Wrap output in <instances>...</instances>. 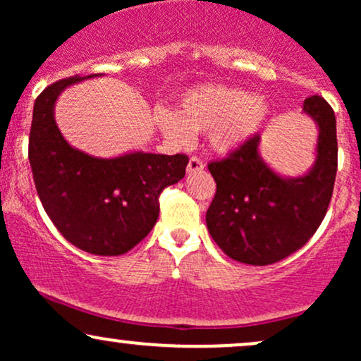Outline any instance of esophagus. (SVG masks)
<instances>
[{
	"label": "esophagus",
	"mask_w": 361,
	"mask_h": 361,
	"mask_svg": "<svg viewBox=\"0 0 361 361\" xmlns=\"http://www.w3.org/2000/svg\"><path fill=\"white\" fill-rule=\"evenodd\" d=\"M204 168H205L204 161H202L200 157L192 156L188 159V166H186V171H188V173H197V171H202V169H204Z\"/></svg>",
	"instance_id": "obj_1"
}]
</instances>
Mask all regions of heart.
<instances>
[{
	"instance_id": "1",
	"label": "heart",
	"mask_w": 361,
	"mask_h": 361,
	"mask_svg": "<svg viewBox=\"0 0 361 361\" xmlns=\"http://www.w3.org/2000/svg\"><path fill=\"white\" fill-rule=\"evenodd\" d=\"M270 117L263 97H252L241 88L204 85L188 90L175 110L161 109L157 123L175 142H192L193 132H209L215 151L231 152L251 140Z\"/></svg>"
}]
</instances>
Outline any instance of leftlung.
I'll return each mask as SVG.
<instances>
[{
  "label": "left lung",
  "instance_id": "1",
  "mask_svg": "<svg viewBox=\"0 0 361 361\" xmlns=\"http://www.w3.org/2000/svg\"><path fill=\"white\" fill-rule=\"evenodd\" d=\"M304 111L319 127L317 159L305 176L281 178L261 161L259 135L209 163L217 190L207 227L217 246L239 263H276L312 238L327 212L338 169L336 117L322 97Z\"/></svg>",
  "mask_w": 361,
  "mask_h": 361
}]
</instances>
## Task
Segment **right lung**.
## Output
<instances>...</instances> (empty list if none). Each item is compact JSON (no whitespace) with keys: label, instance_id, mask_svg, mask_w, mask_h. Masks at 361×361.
Here are the masks:
<instances>
[{"label":"right lung","instance_id":"obj_1","mask_svg":"<svg viewBox=\"0 0 361 361\" xmlns=\"http://www.w3.org/2000/svg\"><path fill=\"white\" fill-rule=\"evenodd\" d=\"M82 80L80 74L66 78L37 97L28 159L37 193L57 231L91 255L118 256L151 233L159 195L185 176L188 156L130 152L100 159L69 146L56 126L54 105L66 86Z\"/></svg>","mask_w":361,"mask_h":361}]
</instances>
